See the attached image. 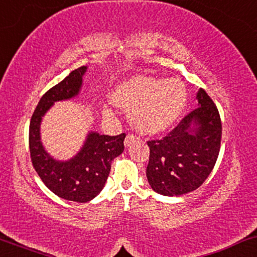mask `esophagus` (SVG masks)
Segmentation results:
<instances>
[{
	"label": "esophagus",
	"instance_id": "1",
	"mask_svg": "<svg viewBox=\"0 0 257 257\" xmlns=\"http://www.w3.org/2000/svg\"><path fill=\"white\" fill-rule=\"evenodd\" d=\"M138 139H139V138H138V137H137V136L131 135V133H128V135L126 136V138H125V147L131 146L132 144L136 143Z\"/></svg>",
	"mask_w": 257,
	"mask_h": 257
}]
</instances>
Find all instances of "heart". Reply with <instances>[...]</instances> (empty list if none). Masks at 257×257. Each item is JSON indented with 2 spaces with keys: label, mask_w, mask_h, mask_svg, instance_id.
<instances>
[{
  "label": "heart",
  "mask_w": 257,
  "mask_h": 257,
  "mask_svg": "<svg viewBox=\"0 0 257 257\" xmlns=\"http://www.w3.org/2000/svg\"><path fill=\"white\" fill-rule=\"evenodd\" d=\"M112 101L132 111V120L140 132L157 135L180 117L187 104V90L180 79L140 75L119 84Z\"/></svg>",
  "instance_id": "b5f03b06"
}]
</instances>
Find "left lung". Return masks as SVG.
Listing matches in <instances>:
<instances>
[{"label": "left lung", "mask_w": 257, "mask_h": 257, "mask_svg": "<svg viewBox=\"0 0 257 257\" xmlns=\"http://www.w3.org/2000/svg\"><path fill=\"white\" fill-rule=\"evenodd\" d=\"M198 108L159 140H150L146 177L154 192L175 196L195 191L208 178L220 152L222 126L216 105L203 89Z\"/></svg>", "instance_id": "1"}]
</instances>
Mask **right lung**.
<instances>
[{
  "label": "right lung",
  "instance_id": "1",
  "mask_svg": "<svg viewBox=\"0 0 257 257\" xmlns=\"http://www.w3.org/2000/svg\"><path fill=\"white\" fill-rule=\"evenodd\" d=\"M86 66L73 70L61 83L52 86L41 98L29 126V149L35 171L44 185L59 198L87 202L104 188L111 163L124 151L126 135L104 136L90 132L78 153L71 159L59 161L44 150L41 142V121L56 101L71 99L79 93Z\"/></svg>",
  "mask_w": 257,
  "mask_h": 257
}]
</instances>
